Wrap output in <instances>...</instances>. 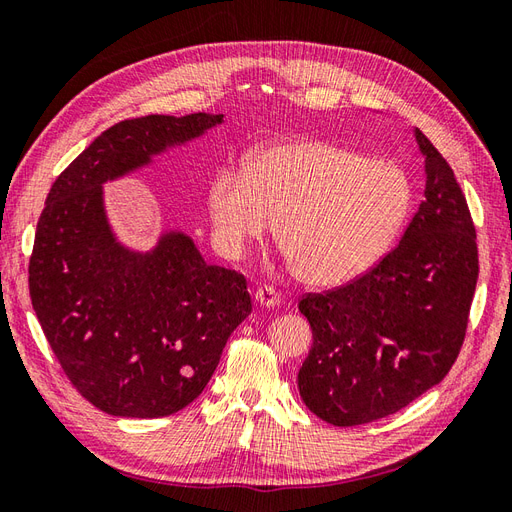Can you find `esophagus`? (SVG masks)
Returning a JSON list of instances; mask_svg holds the SVG:
<instances>
[{
    "label": "esophagus",
    "mask_w": 512,
    "mask_h": 512,
    "mask_svg": "<svg viewBox=\"0 0 512 512\" xmlns=\"http://www.w3.org/2000/svg\"><path fill=\"white\" fill-rule=\"evenodd\" d=\"M280 299H282V294L277 292L273 286H269V284L260 286V288L256 290V301H258L262 307H273V305L280 303Z\"/></svg>",
    "instance_id": "34e87169"
}]
</instances>
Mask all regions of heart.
<instances>
[{"label": "heart", "mask_w": 512, "mask_h": 512, "mask_svg": "<svg viewBox=\"0 0 512 512\" xmlns=\"http://www.w3.org/2000/svg\"><path fill=\"white\" fill-rule=\"evenodd\" d=\"M414 203L406 168L329 141L262 149L250 166L226 164L209 185L213 241L241 258L277 222V241L309 286L348 284L391 250Z\"/></svg>", "instance_id": "obj_1"}]
</instances>
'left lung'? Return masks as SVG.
Returning a JSON list of instances; mask_svg holds the SVG:
<instances>
[{
  "label": "left lung",
  "instance_id": "1",
  "mask_svg": "<svg viewBox=\"0 0 512 512\" xmlns=\"http://www.w3.org/2000/svg\"><path fill=\"white\" fill-rule=\"evenodd\" d=\"M414 136L427 181L404 237L356 280L299 301L314 337L299 393L335 427L412 404L448 374L466 339L478 280L476 228L453 168L421 130Z\"/></svg>",
  "mask_w": 512,
  "mask_h": 512
}]
</instances>
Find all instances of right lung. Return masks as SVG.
I'll return each instance as SVG.
<instances>
[{"mask_svg": "<svg viewBox=\"0 0 512 512\" xmlns=\"http://www.w3.org/2000/svg\"><path fill=\"white\" fill-rule=\"evenodd\" d=\"M224 115H147L104 130L51 185L29 258L40 327L89 404L160 418L203 393L230 333L250 316L243 273L207 265L190 237L168 232L149 254L121 247L102 183L222 123Z\"/></svg>", "mask_w": 512, "mask_h": 512, "instance_id": "add662e5", "label": "right lung"}]
</instances>
